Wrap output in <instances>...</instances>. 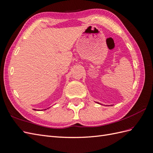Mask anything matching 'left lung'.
<instances>
[{
    "instance_id": "8db88e82",
    "label": "left lung",
    "mask_w": 153,
    "mask_h": 153,
    "mask_svg": "<svg viewBox=\"0 0 153 153\" xmlns=\"http://www.w3.org/2000/svg\"><path fill=\"white\" fill-rule=\"evenodd\" d=\"M98 103H99V102H98Z\"/></svg>"
}]
</instances>
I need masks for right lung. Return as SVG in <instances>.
Wrapping results in <instances>:
<instances>
[{
	"mask_svg": "<svg viewBox=\"0 0 153 153\" xmlns=\"http://www.w3.org/2000/svg\"><path fill=\"white\" fill-rule=\"evenodd\" d=\"M45 110H46V109H45ZM34 110H35V109H34Z\"/></svg>",
	"mask_w": 153,
	"mask_h": 153,
	"instance_id": "1",
	"label": "right lung"
}]
</instances>
